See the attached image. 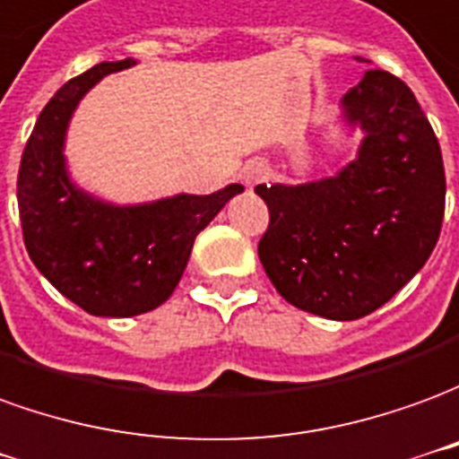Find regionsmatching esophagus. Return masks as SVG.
<instances>
[{
    "label": "esophagus",
    "mask_w": 459,
    "mask_h": 459,
    "mask_svg": "<svg viewBox=\"0 0 459 459\" xmlns=\"http://www.w3.org/2000/svg\"><path fill=\"white\" fill-rule=\"evenodd\" d=\"M266 175H269V165L262 160H252L247 162V168L242 170V183L247 185V187H255L256 183H262Z\"/></svg>",
    "instance_id": "obj_1"
}]
</instances>
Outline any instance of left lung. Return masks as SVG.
Returning a JSON list of instances; mask_svg holds the SVG:
<instances>
[{
  "mask_svg": "<svg viewBox=\"0 0 459 459\" xmlns=\"http://www.w3.org/2000/svg\"><path fill=\"white\" fill-rule=\"evenodd\" d=\"M366 131L359 158L318 183L256 185L269 207L259 259L289 304L316 316H368L418 274L445 214L440 143L412 91L368 68L343 96Z\"/></svg>",
  "mask_w": 459,
  "mask_h": 459,
  "instance_id": "8db88e82",
  "label": "left lung"
}]
</instances>
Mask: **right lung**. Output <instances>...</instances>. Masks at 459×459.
<instances>
[{"instance_id":"obj_1","label":"right lung","mask_w":459,"mask_h":459,"mask_svg":"<svg viewBox=\"0 0 459 459\" xmlns=\"http://www.w3.org/2000/svg\"><path fill=\"white\" fill-rule=\"evenodd\" d=\"M133 61L99 64L64 83L39 116L22 152L16 197L24 245L41 274L93 316H138L168 301L195 237L242 185L214 195H178L138 207L99 203L68 183L64 133L81 96Z\"/></svg>"}]
</instances>
